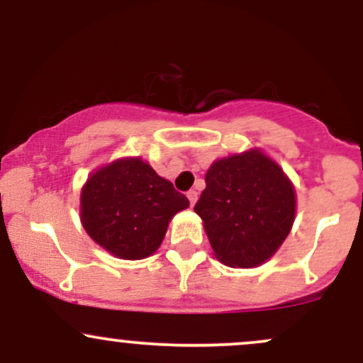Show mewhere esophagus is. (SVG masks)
Segmentation results:
<instances>
[{"mask_svg": "<svg viewBox=\"0 0 363 363\" xmlns=\"http://www.w3.org/2000/svg\"><path fill=\"white\" fill-rule=\"evenodd\" d=\"M187 199H189V203H191V206H194V203H196V199H198V193H196L194 189H191V191H187Z\"/></svg>", "mask_w": 363, "mask_h": 363, "instance_id": "1", "label": "esophagus"}]
</instances>
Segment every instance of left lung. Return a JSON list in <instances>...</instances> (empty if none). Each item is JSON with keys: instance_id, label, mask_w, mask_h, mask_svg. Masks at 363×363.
<instances>
[{"instance_id": "1", "label": "left lung", "mask_w": 363, "mask_h": 363, "mask_svg": "<svg viewBox=\"0 0 363 363\" xmlns=\"http://www.w3.org/2000/svg\"><path fill=\"white\" fill-rule=\"evenodd\" d=\"M196 203L215 257L232 268L268 261L290 234L295 189L261 150L216 160Z\"/></svg>"}]
</instances>
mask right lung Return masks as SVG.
I'll return each instance as SVG.
<instances>
[{
	"instance_id": "1",
	"label": "right lung",
	"mask_w": 363,
	"mask_h": 363,
	"mask_svg": "<svg viewBox=\"0 0 363 363\" xmlns=\"http://www.w3.org/2000/svg\"><path fill=\"white\" fill-rule=\"evenodd\" d=\"M189 199L141 158H121L95 170L83 186V228L121 259H143L160 247L169 222Z\"/></svg>"
}]
</instances>
